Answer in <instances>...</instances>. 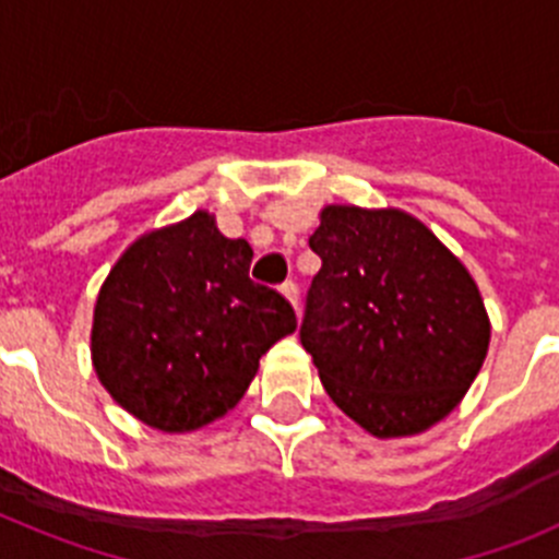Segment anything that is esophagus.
<instances>
[{"label":"esophagus","instance_id":"1","mask_svg":"<svg viewBox=\"0 0 559 559\" xmlns=\"http://www.w3.org/2000/svg\"><path fill=\"white\" fill-rule=\"evenodd\" d=\"M280 294L285 296V299H288L290 305H294V310H299V285L296 283H283V288H280Z\"/></svg>","mask_w":559,"mask_h":559}]
</instances>
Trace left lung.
Instances as JSON below:
<instances>
[{
    "mask_svg": "<svg viewBox=\"0 0 559 559\" xmlns=\"http://www.w3.org/2000/svg\"><path fill=\"white\" fill-rule=\"evenodd\" d=\"M299 338L324 392L378 439L423 433L459 406L490 347L462 260L403 210L330 204Z\"/></svg>",
    "mask_w": 559,
    "mask_h": 559,
    "instance_id": "8db88e82",
    "label": "left lung"
}]
</instances>
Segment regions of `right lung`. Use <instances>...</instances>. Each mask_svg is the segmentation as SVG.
Here are the masks:
<instances>
[{"instance_id":"add662e5","label":"right lung","mask_w":559,"mask_h":559,"mask_svg":"<svg viewBox=\"0 0 559 559\" xmlns=\"http://www.w3.org/2000/svg\"><path fill=\"white\" fill-rule=\"evenodd\" d=\"M251 257L204 210L122 251L97 294L92 364L128 414L185 433L240 403L260 358L296 330L288 299L249 280Z\"/></svg>"}]
</instances>
